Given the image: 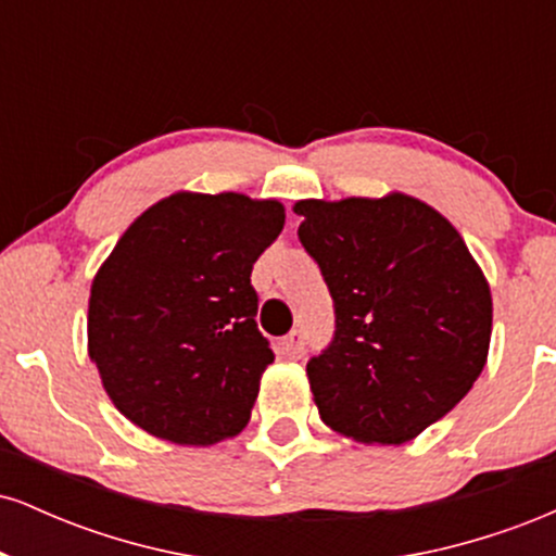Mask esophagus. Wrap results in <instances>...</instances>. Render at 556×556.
<instances>
[{
    "mask_svg": "<svg viewBox=\"0 0 556 556\" xmlns=\"http://www.w3.org/2000/svg\"><path fill=\"white\" fill-rule=\"evenodd\" d=\"M279 353H282L285 358H300V355L305 353L303 331H290V334L279 342Z\"/></svg>",
    "mask_w": 556,
    "mask_h": 556,
    "instance_id": "34e87169",
    "label": "esophagus"
}]
</instances>
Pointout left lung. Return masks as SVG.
Instances as JSON below:
<instances>
[{
    "mask_svg": "<svg viewBox=\"0 0 556 556\" xmlns=\"http://www.w3.org/2000/svg\"><path fill=\"white\" fill-rule=\"evenodd\" d=\"M298 238L334 300V340L308 361L318 416L363 444H405L486 366L491 290L455 227L405 193L295 203Z\"/></svg>",
    "mask_w": 556,
    "mask_h": 556,
    "instance_id": "1",
    "label": "left lung"
}]
</instances>
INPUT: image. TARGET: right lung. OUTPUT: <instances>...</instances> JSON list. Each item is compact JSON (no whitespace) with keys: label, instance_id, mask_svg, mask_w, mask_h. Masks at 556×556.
<instances>
[{"label":"right lung","instance_id":"add662e5","mask_svg":"<svg viewBox=\"0 0 556 556\" xmlns=\"http://www.w3.org/2000/svg\"><path fill=\"white\" fill-rule=\"evenodd\" d=\"M282 227L274 198L180 190L125 229L93 277L88 355L138 429L185 446L245 429L274 361L251 271Z\"/></svg>","mask_w":556,"mask_h":556}]
</instances>
